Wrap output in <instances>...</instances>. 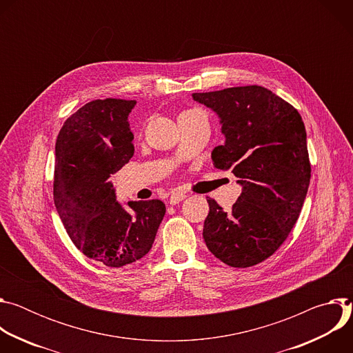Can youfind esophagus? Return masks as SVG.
<instances>
[{
	"label": "esophagus",
	"instance_id": "34e87169",
	"mask_svg": "<svg viewBox=\"0 0 353 353\" xmlns=\"http://www.w3.org/2000/svg\"><path fill=\"white\" fill-rule=\"evenodd\" d=\"M185 196H187L185 194L176 191V192H173V194L170 195V199H169V201H170V204H172V205H176V204H179V203H180V201H183Z\"/></svg>",
	"mask_w": 353,
	"mask_h": 353
}]
</instances>
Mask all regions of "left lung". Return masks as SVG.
<instances>
[{"mask_svg":"<svg viewBox=\"0 0 353 353\" xmlns=\"http://www.w3.org/2000/svg\"><path fill=\"white\" fill-rule=\"evenodd\" d=\"M192 99L219 117L225 143L212 150L214 166L230 170L241 185L229 212L207 199L205 244L230 267L256 265L286 240L303 207L312 176L305 123L292 105L257 85Z\"/></svg>","mask_w":353,"mask_h":353,"instance_id":"obj_1","label":"left lung"}]
</instances>
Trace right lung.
I'll use <instances>...</instances> for the list:
<instances>
[{
	"label": "right lung",
	"mask_w": 353,
	"mask_h": 353,
	"mask_svg": "<svg viewBox=\"0 0 353 353\" xmlns=\"http://www.w3.org/2000/svg\"><path fill=\"white\" fill-rule=\"evenodd\" d=\"M135 100H92L75 112L56 142L54 204L82 253L106 267L141 260L154 244L166 207L161 199L117 201L110 176L134 155L128 116Z\"/></svg>",
	"instance_id": "right-lung-1"
}]
</instances>
